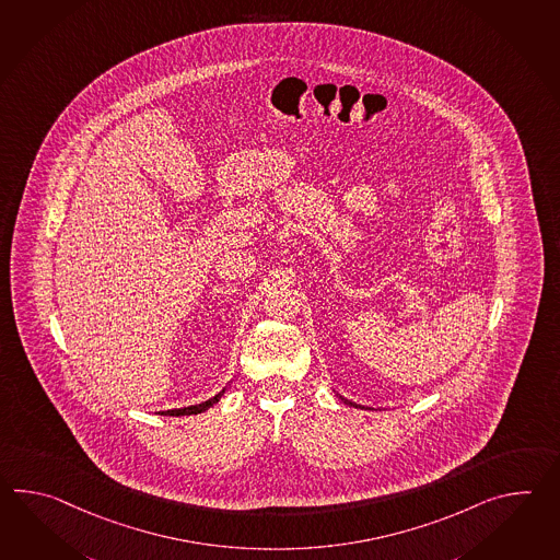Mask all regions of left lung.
I'll list each match as a JSON object with an SVG mask.
<instances>
[{"mask_svg": "<svg viewBox=\"0 0 560 560\" xmlns=\"http://www.w3.org/2000/svg\"><path fill=\"white\" fill-rule=\"evenodd\" d=\"M339 398H341V396H339ZM343 399V401H346V404H349V406H353V408H361V406H358V404H353V401H349V399H346V398H341Z\"/></svg>", "mask_w": 560, "mask_h": 560, "instance_id": "1", "label": "left lung"}]
</instances>
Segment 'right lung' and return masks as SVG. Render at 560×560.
<instances>
[{
	"instance_id": "1",
	"label": "right lung",
	"mask_w": 560,
	"mask_h": 560,
	"mask_svg": "<svg viewBox=\"0 0 560 560\" xmlns=\"http://www.w3.org/2000/svg\"><path fill=\"white\" fill-rule=\"evenodd\" d=\"M223 392H219L214 398L207 399V401H202V404H199V406H188V408H180V410H168V411H162L164 416H192V413H202L205 410H209V408H212L219 399H221V396H223Z\"/></svg>"
}]
</instances>
